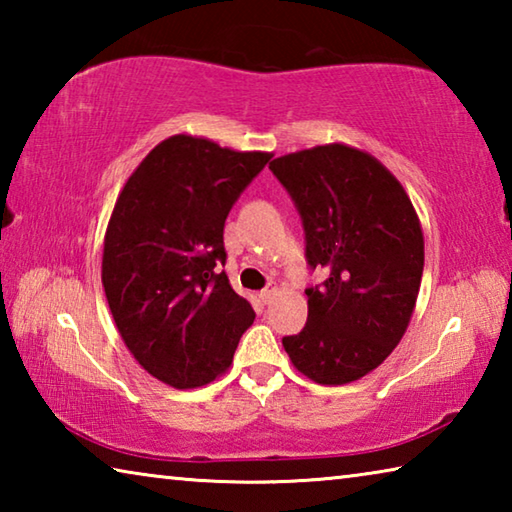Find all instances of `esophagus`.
Here are the masks:
<instances>
[{
    "label": "esophagus",
    "instance_id": "esophagus-1",
    "mask_svg": "<svg viewBox=\"0 0 512 512\" xmlns=\"http://www.w3.org/2000/svg\"><path fill=\"white\" fill-rule=\"evenodd\" d=\"M259 298H262L264 305H271V300L275 298V289H273V287L262 289V293H259Z\"/></svg>",
    "mask_w": 512,
    "mask_h": 512
}]
</instances>
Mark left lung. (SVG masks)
Instances as JSON below:
<instances>
[{"instance_id":"left-lung-1","label":"left lung","mask_w":512,"mask_h":512,"mask_svg":"<svg viewBox=\"0 0 512 512\" xmlns=\"http://www.w3.org/2000/svg\"><path fill=\"white\" fill-rule=\"evenodd\" d=\"M305 228L311 268L327 280L307 293V325L282 345L302 375L341 386L375 370L409 327L424 239L411 198L384 164L345 144L275 158Z\"/></svg>"}]
</instances>
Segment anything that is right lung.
Segmentation results:
<instances>
[{
  "label": "right lung",
  "instance_id": "right-lung-1",
  "mask_svg": "<svg viewBox=\"0 0 512 512\" xmlns=\"http://www.w3.org/2000/svg\"><path fill=\"white\" fill-rule=\"evenodd\" d=\"M271 153L173 135L146 155L112 210L101 280L121 339L173 388L230 368L255 311L230 287L223 228Z\"/></svg>",
  "mask_w": 512,
  "mask_h": 512
}]
</instances>
